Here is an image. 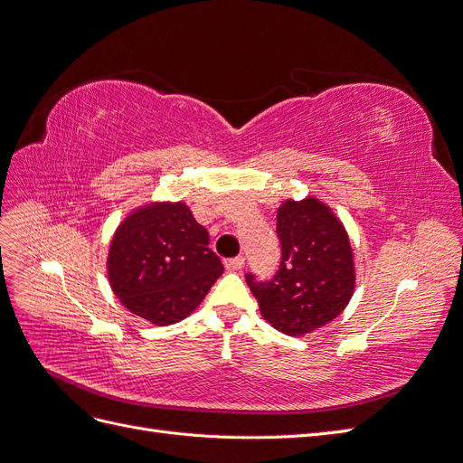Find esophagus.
Listing matches in <instances>:
<instances>
[{"label":"esophagus","mask_w":463,"mask_h":463,"mask_svg":"<svg viewBox=\"0 0 463 463\" xmlns=\"http://www.w3.org/2000/svg\"><path fill=\"white\" fill-rule=\"evenodd\" d=\"M223 264H226V270L237 272V270H241L243 266H245V259L243 257H233V259L223 260Z\"/></svg>","instance_id":"esophagus-1"}]
</instances>
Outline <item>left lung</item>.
I'll use <instances>...</instances> for the list:
<instances>
[{
  "instance_id": "8db88e82",
  "label": "left lung",
  "mask_w": 463,
  "mask_h": 463,
  "mask_svg": "<svg viewBox=\"0 0 463 463\" xmlns=\"http://www.w3.org/2000/svg\"><path fill=\"white\" fill-rule=\"evenodd\" d=\"M276 218L279 269L269 282L250 272L245 279L276 330L303 335L328 325L352 299L354 250L342 222L315 197L286 201Z\"/></svg>"
}]
</instances>
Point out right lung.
Here are the masks:
<instances>
[{
    "mask_svg": "<svg viewBox=\"0 0 463 463\" xmlns=\"http://www.w3.org/2000/svg\"><path fill=\"white\" fill-rule=\"evenodd\" d=\"M208 241L185 203L137 208L111 240L109 286L133 315L174 325L197 309L223 272Z\"/></svg>",
    "mask_w": 463,
    "mask_h": 463,
    "instance_id": "right-lung-1",
    "label": "right lung"
}]
</instances>
